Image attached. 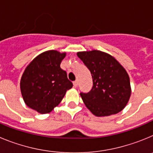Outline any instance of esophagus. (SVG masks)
<instances>
[{"label": "esophagus", "instance_id": "esophagus-1", "mask_svg": "<svg viewBox=\"0 0 153 153\" xmlns=\"http://www.w3.org/2000/svg\"><path fill=\"white\" fill-rule=\"evenodd\" d=\"M73 83H74V87H75V88H76V87H77V86H78V82H77V81H76V80L74 81V82Z\"/></svg>", "mask_w": 153, "mask_h": 153}]
</instances>
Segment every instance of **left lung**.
Segmentation results:
<instances>
[{
    "mask_svg": "<svg viewBox=\"0 0 153 153\" xmlns=\"http://www.w3.org/2000/svg\"><path fill=\"white\" fill-rule=\"evenodd\" d=\"M78 57L90 70L93 87L80 93L87 109L97 117H108L122 111L131 96L129 76L113 56L100 51H81Z\"/></svg>",
    "mask_w": 153,
    "mask_h": 153,
    "instance_id": "8db88e82",
    "label": "left lung"
}]
</instances>
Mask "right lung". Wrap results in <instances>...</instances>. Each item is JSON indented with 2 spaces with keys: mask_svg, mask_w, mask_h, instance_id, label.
I'll return each mask as SVG.
<instances>
[{
  "mask_svg": "<svg viewBox=\"0 0 153 153\" xmlns=\"http://www.w3.org/2000/svg\"><path fill=\"white\" fill-rule=\"evenodd\" d=\"M66 53L47 51L33 59L21 76V92L27 106L40 114L57 106L66 92L73 87L60 63Z\"/></svg>",
  "mask_w": 153,
  "mask_h": 153,
  "instance_id": "obj_1",
  "label": "right lung"
}]
</instances>
